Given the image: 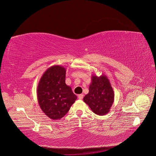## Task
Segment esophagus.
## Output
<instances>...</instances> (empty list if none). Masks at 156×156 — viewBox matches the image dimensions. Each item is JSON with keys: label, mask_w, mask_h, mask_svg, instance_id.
<instances>
[{"label": "esophagus", "mask_w": 156, "mask_h": 156, "mask_svg": "<svg viewBox=\"0 0 156 156\" xmlns=\"http://www.w3.org/2000/svg\"><path fill=\"white\" fill-rule=\"evenodd\" d=\"M83 94H79V95L78 96V98L79 99V100H82V99L83 98Z\"/></svg>", "instance_id": "esophagus-1"}]
</instances>
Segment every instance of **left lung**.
<instances>
[{
	"instance_id": "8db88e82",
	"label": "left lung",
	"mask_w": 156,
	"mask_h": 156,
	"mask_svg": "<svg viewBox=\"0 0 156 156\" xmlns=\"http://www.w3.org/2000/svg\"><path fill=\"white\" fill-rule=\"evenodd\" d=\"M89 92L83 101L95 114L102 116L110 111L115 100V94L109 80L105 75L98 77L92 75Z\"/></svg>"
}]
</instances>
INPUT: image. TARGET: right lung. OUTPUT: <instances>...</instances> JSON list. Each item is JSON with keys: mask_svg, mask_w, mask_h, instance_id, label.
Segmentation results:
<instances>
[{"mask_svg": "<svg viewBox=\"0 0 156 156\" xmlns=\"http://www.w3.org/2000/svg\"><path fill=\"white\" fill-rule=\"evenodd\" d=\"M66 70L51 66L42 75L37 87V98L41 111L52 120H59L69 111L77 98L65 83Z\"/></svg>", "mask_w": 156, "mask_h": 156, "instance_id": "obj_1", "label": "right lung"}]
</instances>
